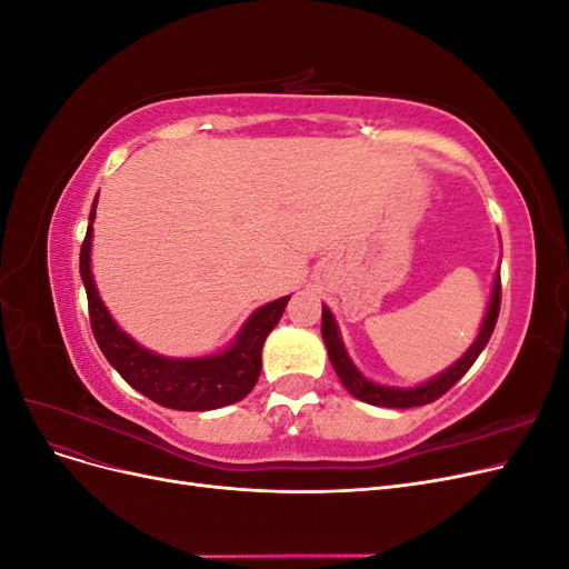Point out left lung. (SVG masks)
<instances>
[{
  "instance_id": "1",
  "label": "left lung",
  "mask_w": 569,
  "mask_h": 569,
  "mask_svg": "<svg viewBox=\"0 0 569 569\" xmlns=\"http://www.w3.org/2000/svg\"><path fill=\"white\" fill-rule=\"evenodd\" d=\"M498 311H501V274H496L489 311L485 316V325H481V332L477 335L470 351L465 353L453 368H449L446 372H441L439 377H435L432 382H427V385L416 387V389H389V387H380V385L366 380V377L360 375L356 370V366L351 363V358H349L347 349H343V343H341L335 318H332L330 311H327V308H322L320 332H322L327 356H330V363H332L335 372L339 375L341 385L347 387L349 393H353L356 399L372 403V406H382V408H416V406H425V403H432V401L441 399V396L449 391L460 380V377L472 368L477 356L485 351V347L491 339V332H493L496 320H498Z\"/></svg>"
}]
</instances>
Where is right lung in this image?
I'll use <instances>...</instances> for the list:
<instances>
[{
  "label": "right lung",
  "instance_id": "add662e5",
  "mask_svg": "<svg viewBox=\"0 0 569 569\" xmlns=\"http://www.w3.org/2000/svg\"><path fill=\"white\" fill-rule=\"evenodd\" d=\"M97 206V199H94ZM94 206L90 211L88 234L80 247V274L88 291V311L92 335L101 353L123 380L153 403L173 410H213L242 401L261 375V349L274 325L280 322L289 297L272 301L249 318L232 347L213 358L173 360L149 353L123 335L101 303L90 270V242Z\"/></svg>",
  "mask_w": 569,
  "mask_h": 569
}]
</instances>
